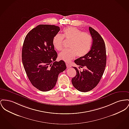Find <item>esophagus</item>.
Listing matches in <instances>:
<instances>
[{
	"mask_svg": "<svg viewBox=\"0 0 129 129\" xmlns=\"http://www.w3.org/2000/svg\"><path fill=\"white\" fill-rule=\"evenodd\" d=\"M66 66H67V68H71V66L70 65H69L68 63H66Z\"/></svg>",
	"mask_w": 129,
	"mask_h": 129,
	"instance_id": "esophagus-1",
	"label": "esophagus"
}]
</instances>
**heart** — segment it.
<instances>
[{
	"label": "heart",
	"mask_w": 129,
	"mask_h": 129,
	"mask_svg": "<svg viewBox=\"0 0 129 129\" xmlns=\"http://www.w3.org/2000/svg\"><path fill=\"white\" fill-rule=\"evenodd\" d=\"M62 36L56 34L53 39V45L58 51L63 48L64 38L71 40L69 49L63 50L59 53V57L62 60L69 62L76 55L82 57L89 53L92 44V38L87 33H84L74 27H67L63 30Z\"/></svg>",
	"instance_id": "obj_1"
}]
</instances>
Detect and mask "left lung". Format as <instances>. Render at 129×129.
Masks as SVG:
<instances>
[{
	"instance_id": "1",
	"label": "left lung",
	"mask_w": 129,
	"mask_h": 129,
	"mask_svg": "<svg viewBox=\"0 0 129 129\" xmlns=\"http://www.w3.org/2000/svg\"><path fill=\"white\" fill-rule=\"evenodd\" d=\"M92 39L91 50L83 57L75 60L79 68H84L81 72L76 67V75L72 79L74 87L78 91H91L99 84L104 73L106 65V47L103 39L99 33L89 27Z\"/></svg>"
}]
</instances>
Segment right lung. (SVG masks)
Segmentation results:
<instances>
[{
	"label": "right lung",
	"mask_w": 129,
	"mask_h": 129,
	"mask_svg": "<svg viewBox=\"0 0 129 129\" xmlns=\"http://www.w3.org/2000/svg\"><path fill=\"white\" fill-rule=\"evenodd\" d=\"M58 26L39 25L26 36L22 60L31 84L42 91L51 90L58 75L66 69L64 61H55L57 54L53 45V37L60 30Z\"/></svg>",
	"instance_id": "1"
}]
</instances>
